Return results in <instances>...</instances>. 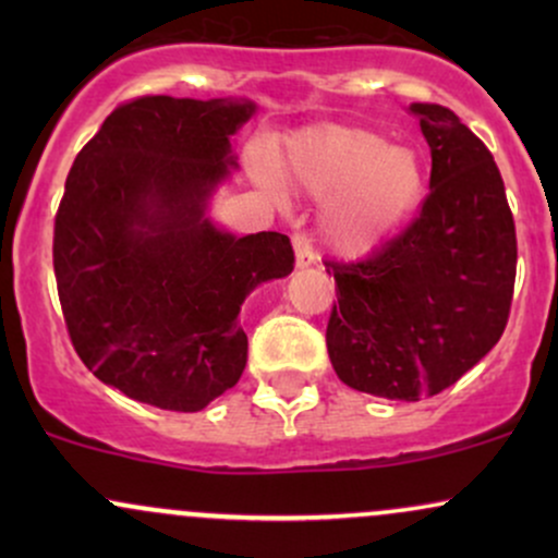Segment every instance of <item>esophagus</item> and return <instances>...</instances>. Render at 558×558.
<instances>
[{"label":"esophagus","instance_id":"esophagus-1","mask_svg":"<svg viewBox=\"0 0 558 558\" xmlns=\"http://www.w3.org/2000/svg\"><path fill=\"white\" fill-rule=\"evenodd\" d=\"M293 241V252H296V265L299 267H310L315 265L317 254H315V246H312V239L304 233V230H296V233L291 235Z\"/></svg>","mask_w":558,"mask_h":558}]
</instances>
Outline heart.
<instances>
[{
	"mask_svg": "<svg viewBox=\"0 0 558 558\" xmlns=\"http://www.w3.org/2000/svg\"><path fill=\"white\" fill-rule=\"evenodd\" d=\"M288 172L315 196H332L330 239L343 252H364L417 209L425 165L407 146H388L380 133L325 125L304 133L288 151Z\"/></svg>",
	"mask_w": 558,
	"mask_h": 558,
	"instance_id": "b5f03b06",
	"label": "heart"
}]
</instances>
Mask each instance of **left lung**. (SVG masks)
<instances>
[{"label":"left lung","mask_w":558,"mask_h":558,"mask_svg":"<svg viewBox=\"0 0 558 558\" xmlns=\"http://www.w3.org/2000/svg\"><path fill=\"white\" fill-rule=\"evenodd\" d=\"M409 112L433 155L420 215L367 259H325L332 369L390 401L435 396L475 367L504 336L517 278L514 217L488 146L448 107Z\"/></svg>","instance_id":"obj_1"}]
</instances>
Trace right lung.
<instances>
[{"instance_id": "add662e5", "label": "right lung", "mask_w": 558, "mask_h": 558, "mask_svg": "<svg viewBox=\"0 0 558 558\" xmlns=\"http://www.w3.org/2000/svg\"><path fill=\"white\" fill-rule=\"evenodd\" d=\"M252 101L138 96L75 157L54 215V278L75 354L107 386L198 412L239 383L252 288L293 272L283 233L204 217Z\"/></svg>"}]
</instances>
